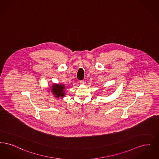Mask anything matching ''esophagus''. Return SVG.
Wrapping results in <instances>:
<instances>
[{"label":"esophagus","mask_w":159,"mask_h":159,"mask_svg":"<svg viewBox=\"0 0 159 159\" xmlns=\"http://www.w3.org/2000/svg\"><path fill=\"white\" fill-rule=\"evenodd\" d=\"M84 81L83 80H80V81H79V83L80 84H84Z\"/></svg>","instance_id":"esophagus-1"}]
</instances>
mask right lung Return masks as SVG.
I'll use <instances>...</instances> for the list:
<instances>
[{
    "label": "right lung",
    "instance_id": "1",
    "mask_svg": "<svg viewBox=\"0 0 159 159\" xmlns=\"http://www.w3.org/2000/svg\"><path fill=\"white\" fill-rule=\"evenodd\" d=\"M51 87V91L52 92V93L53 95H55V97H56L57 98L64 97L65 92L64 89L65 88V85L53 83V85Z\"/></svg>",
    "mask_w": 159,
    "mask_h": 159
}]
</instances>
